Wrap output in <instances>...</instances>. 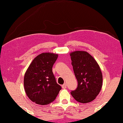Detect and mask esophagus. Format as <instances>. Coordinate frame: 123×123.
<instances>
[{
  "instance_id": "obj_1",
  "label": "esophagus",
  "mask_w": 123,
  "mask_h": 123,
  "mask_svg": "<svg viewBox=\"0 0 123 123\" xmlns=\"http://www.w3.org/2000/svg\"><path fill=\"white\" fill-rule=\"evenodd\" d=\"M66 83H65V84H63L62 86V88H66Z\"/></svg>"
}]
</instances>
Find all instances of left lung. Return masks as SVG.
<instances>
[{
  "instance_id": "left-lung-1",
  "label": "left lung",
  "mask_w": 123,
  "mask_h": 123,
  "mask_svg": "<svg viewBox=\"0 0 123 123\" xmlns=\"http://www.w3.org/2000/svg\"><path fill=\"white\" fill-rule=\"evenodd\" d=\"M73 71L78 85L71 95L77 102L88 103L99 93L102 86V74L98 63L90 54L76 51L70 54Z\"/></svg>"
}]
</instances>
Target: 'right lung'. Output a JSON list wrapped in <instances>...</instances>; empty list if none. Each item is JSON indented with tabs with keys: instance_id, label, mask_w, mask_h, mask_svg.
Returning a JSON list of instances; mask_svg holds the SVG:
<instances>
[{
	"instance_id": "add662e5",
	"label": "right lung",
	"mask_w": 123,
	"mask_h": 123,
	"mask_svg": "<svg viewBox=\"0 0 123 123\" xmlns=\"http://www.w3.org/2000/svg\"><path fill=\"white\" fill-rule=\"evenodd\" d=\"M57 58L56 54H40L28 67L24 84L25 92L32 102L39 105H47L55 99L61 90L52 70Z\"/></svg>"
}]
</instances>
